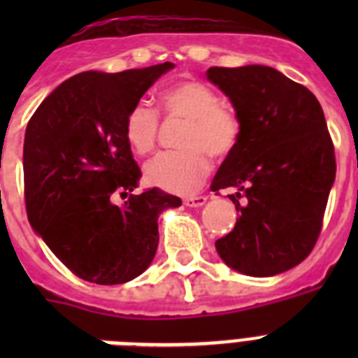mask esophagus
<instances>
[{
	"mask_svg": "<svg viewBox=\"0 0 358 358\" xmlns=\"http://www.w3.org/2000/svg\"><path fill=\"white\" fill-rule=\"evenodd\" d=\"M208 199L204 195H192V197H186L185 199V204L188 208H201L206 204Z\"/></svg>",
	"mask_w": 358,
	"mask_h": 358,
	"instance_id": "obj_1",
	"label": "esophagus"
}]
</instances>
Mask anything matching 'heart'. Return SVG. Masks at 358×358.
Wrapping results in <instances>:
<instances>
[{"mask_svg":"<svg viewBox=\"0 0 358 358\" xmlns=\"http://www.w3.org/2000/svg\"><path fill=\"white\" fill-rule=\"evenodd\" d=\"M163 106L170 116L186 120L179 136L181 150L159 152L147 161L145 181L172 194H189L210 173V154L222 159L235 150L242 125L233 109L220 103L210 85L186 80L163 93ZM159 118L148 103H136L125 118V140L136 154L154 148Z\"/></svg>","mask_w":358,"mask_h":358,"instance_id":"1","label":"heart"}]
</instances>
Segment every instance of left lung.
<instances>
[{
  "instance_id": "obj_1",
  "label": "left lung",
  "mask_w": 358,
  "mask_h": 358,
  "mask_svg": "<svg viewBox=\"0 0 358 358\" xmlns=\"http://www.w3.org/2000/svg\"><path fill=\"white\" fill-rule=\"evenodd\" d=\"M206 77L242 125L238 145L211 182L213 192L236 189L229 199L240 213L215 248L245 276H276L301 264L321 233L335 181L324 113L312 91L268 66L210 68Z\"/></svg>"
}]
</instances>
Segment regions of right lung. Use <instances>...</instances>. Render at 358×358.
<instances>
[{"label": "right lung", "mask_w": 358, "mask_h": 358, "mask_svg": "<svg viewBox=\"0 0 358 358\" xmlns=\"http://www.w3.org/2000/svg\"><path fill=\"white\" fill-rule=\"evenodd\" d=\"M172 62L120 73L84 71L44 98L24 132V201L31 229L78 278L127 283L156 256L157 218L181 199L132 194L141 172L125 118ZM129 195L123 207L110 199Z\"/></svg>", "instance_id": "obj_1"}]
</instances>
